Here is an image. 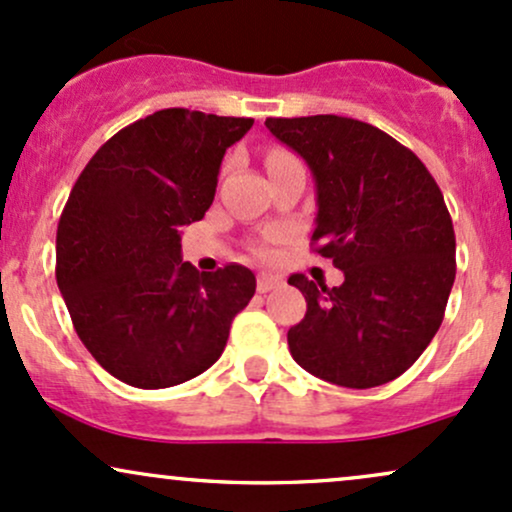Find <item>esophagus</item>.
Masks as SVG:
<instances>
[{"mask_svg":"<svg viewBox=\"0 0 512 512\" xmlns=\"http://www.w3.org/2000/svg\"><path fill=\"white\" fill-rule=\"evenodd\" d=\"M279 286H281V276L267 274V272L257 274V291H260V293L274 291V289H279Z\"/></svg>","mask_w":512,"mask_h":512,"instance_id":"esophagus-1","label":"esophagus"}]
</instances>
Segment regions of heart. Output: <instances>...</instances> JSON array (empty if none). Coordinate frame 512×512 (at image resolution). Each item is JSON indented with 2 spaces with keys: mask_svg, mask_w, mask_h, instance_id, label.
Returning <instances> with one entry per match:
<instances>
[{
  "mask_svg": "<svg viewBox=\"0 0 512 512\" xmlns=\"http://www.w3.org/2000/svg\"><path fill=\"white\" fill-rule=\"evenodd\" d=\"M281 154V151H276V154H272V156H279ZM272 156H269V158H272Z\"/></svg>",
  "mask_w": 512,
  "mask_h": 512,
  "instance_id": "1",
  "label": "heart"
}]
</instances>
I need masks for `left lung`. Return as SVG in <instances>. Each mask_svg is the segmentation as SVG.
<instances>
[{
    "mask_svg": "<svg viewBox=\"0 0 512 512\" xmlns=\"http://www.w3.org/2000/svg\"><path fill=\"white\" fill-rule=\"evenodd\" d=\"M264 125L308 163L315 252L344 272L334 289L289 276L308 303L289 330L293 361L354 390L390 383L436 337L455 281L443 192L414 151L368 122L310 115Z\"/></svg>",
    "mask_w": 512,
    "mask_h": 512,
    "instance_id": "left-lung-1",
    "label": "left lung"
}]
</instances>
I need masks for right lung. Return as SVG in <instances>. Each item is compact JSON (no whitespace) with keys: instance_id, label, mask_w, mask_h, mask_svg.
<instances>
[{"instance_id":"right-lung-1","label":"right lung","mask_w":512,"mask_h":512,"mask_svg":"<svg viewBox=\"0 0 512 512\" xmlns=\"http://www.w3.org/2000/svg\"><path fill=\"white\" fill-rule=\"evenodd\" d=\"M250 117L166 108L110 137L57 223V286L74 330L122 383L158 390L214 366L255 296L243 264L197 272L180 231L211 207L223 154Z\"/></svg>"}]
</instances>
